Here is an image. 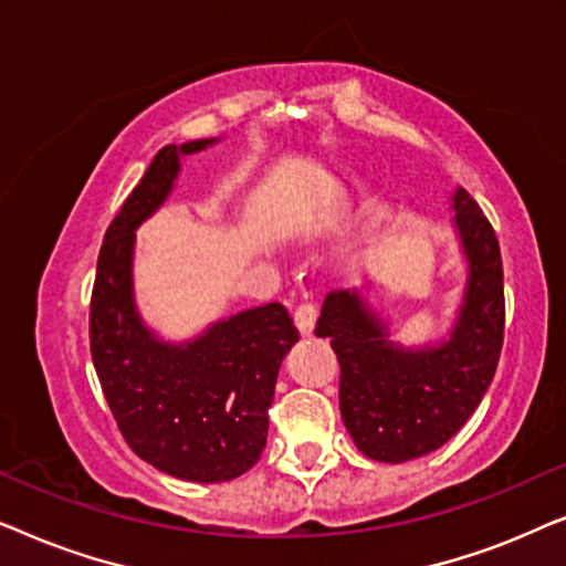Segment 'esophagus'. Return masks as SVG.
I'll use <instances>...</instances> for the list:
<instances>
[{"instance_id":"obj_1","label":"esophagus","mask_w":566,"mask_h":566,"mask_svg":"<svg viewBox=\"0 0 566 566\" xmlns=\"http://www.w3.org/2000/svg\"><path fill=\"white\" fill-rule=\"evenodd\" d=\"M293 319H296V327L301 335H312L314 329V322H316V306L314 301H301L296 306V312H293Z\"/></svg>"}]
</instances>
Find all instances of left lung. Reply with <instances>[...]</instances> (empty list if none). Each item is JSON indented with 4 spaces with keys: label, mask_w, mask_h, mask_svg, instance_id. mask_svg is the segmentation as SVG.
<instances>
[{
    "label": "left lung",
    "mask_w": 566,
    "mask_h": 566,
    "mask_svg": "<svg viewBox=\"0 0 566 566\" xmlns=\"http://www.w3.org/2000/svg\"><path fill=\"white\" fill-rule=\"evenodd\" d=\"M469 258V289L448 343L401 350L358 293L324 298L316 335L339 360V412L368 459L401 463L436 451L459 432L490 389L505 337L502 254L490 219L467 190L453 196Z\"/></svg>",
    "instance_id": "obj_1"
}]
</instances>
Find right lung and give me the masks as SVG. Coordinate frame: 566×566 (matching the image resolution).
Instances as JSON below:
<instances>
[{
  "instance_id": "right-lung-1",
  "label": "right lung",
  "mask_w": 566,
  "mask_h": 566,
  "mask_svg": "<svg viewBox=\"0 0 566 566\" xmlns=\"http://www.w3.org/2000/svg\"><path fill=\"white\" fill-rule=\"evenodd\" d=\"M211 144H169L105 231L90 298V350L107 407L138 459L188 482H229L258 463L268 440L277 368L298 339L283 304L250 308L196 343H157L130 298L134 229L157 211L180 154Z\"/></svg>"
}]
</instances>
